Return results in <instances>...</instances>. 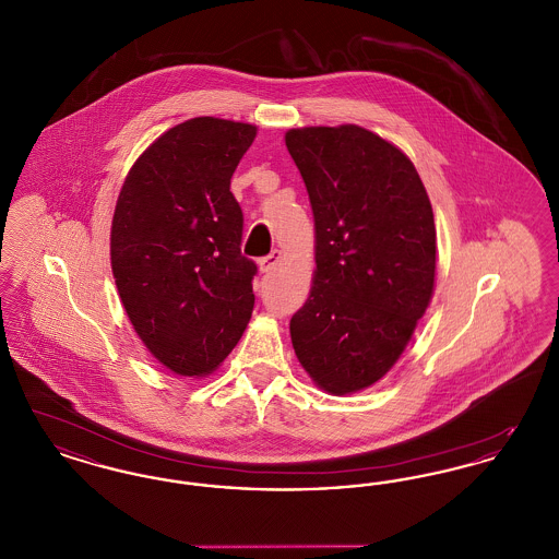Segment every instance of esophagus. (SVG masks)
<instances>
[{"label": "esophagus", "mask_w": 559, "mask_h": 559, "mask_svg": "<svg viewBox=\"0 0 559 559\" xmlns=\"http://www.w3.org/2000/svg\"><path fill=\"white\" fill-rule=\"evenodd\" d=\"M281 260H283V253H281L278 249H274L270 255H266V258H262V260H260V272L267 274V272L276 270V266L281 264Z\"/></svg>", "instance_id": "34e87169"}]
</instances>
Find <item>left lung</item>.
Masks as SVG:
<instances>
[{
	"mask_svg": "<svg viewBox=\"0 0 559 559\" xmlns=\"http://www.w3.org/2000/svg\"><path fill=\"white\" fill-rule=\"evenodd\" d=\"M285 144L308 188L317 260L293 349L320 390L356 394L399 362L431 301V203L413 160L360 126L293 128Z\"/></svg>",
	"mask_w": 559,
	"mask_h": 559,
	"instance_id": "obj_1",
	"label": "left lung"
}]
</instances>
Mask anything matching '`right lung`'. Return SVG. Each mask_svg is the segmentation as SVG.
Returning <instances> with one entry per match:
<instances>
[{
    "label": "right lung",
    "mask_w": 559,
    "mask_h": 559,
    "mask_svg": "<svg viewBox=\"0 0 559 559\" xmlns=\"http://www.w3.org/2000/svg\"><path fill=\"white\" fill-rule=\"evenodd\" d=\"M258 128L194 117L135 159L110 224V267L133 331L180 377L215 371L253 312L230 178Z\"/></svg>",
    "instance_id": "obj_1"
}]
</instances>
